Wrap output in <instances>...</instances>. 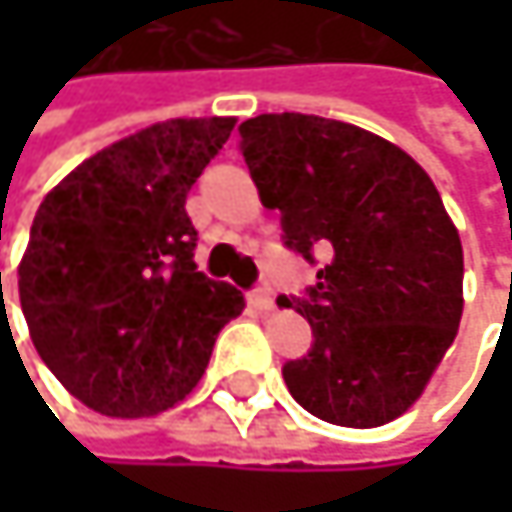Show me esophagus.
Segmentation results:
<instances>
[{
  "mask_svg": "<svg viewBox=\"0 0 512 512\" xmlns=\"http://www.w3.org/2000/svg\"><path fill=\"white\" fill-rule=\"evenodd\" d=\"M246 299H249V305H255L257 311H272V308H275V296H272V290H269L266 284L252 287V290L246 293Z\"/></svg>",
  "mask_w": 512,
  "mask_h": 512,
  "instance_id": "obj_1",
  "label": "esophagus"
}]
</instances>
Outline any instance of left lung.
Masks as SVG:
<instances>
[{"label": "left lung", "mask_w": 512, "mask_h": 512, "mask_svg": "<svg viewBox=\"0 0 512 512\" xmlns=\"http://www.w3.org/2000/svg\"><path fill=\"white\" fill-rule=\"evenodd\" d=\"M284 249L323 257L317 284L281 296L314 332L281 367L293 400L341 427H382L424 391L457 338L462 246L427 171L397 145L320 115L240 124Z\"/></svg>", "instance_id": "1"}]
</instances>
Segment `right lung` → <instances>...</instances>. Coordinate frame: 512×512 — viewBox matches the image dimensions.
I'll list each match as a JSON object with an SVG mask.
<instances>
[{"label":"right lung","mask_w":512,"mask_h":512,"mask_svg":"<svg viewBox=\"0 0 512 512\" xmlns=\"http://www.w3.org/2000/svg\"><path fill=\"white\" fill-rule=\"evenodd\" d=\"M234 118L154 124L76 165L35 213L20 263L32 344L88 409L142 418L183 400L243 293L195 266L186 195Z\"/></svg>","instance_id":"obj_1"}]
</instances>
